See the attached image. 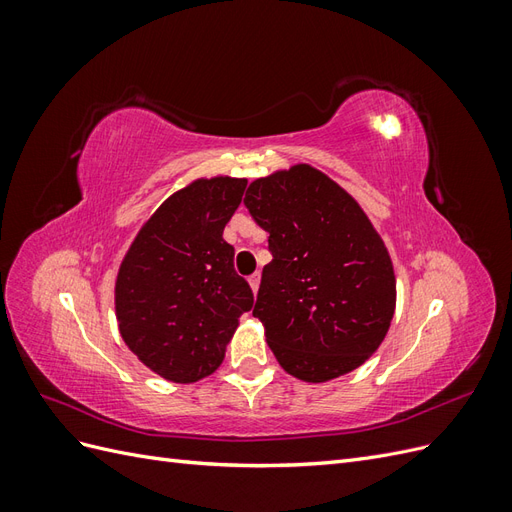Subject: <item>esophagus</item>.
Wrapping results in <instances>:
<instances>
[{"mask_svg": "<svg viewBox=\"0 0 512 512\" xmlns=\"http://www.w3.org/2000/svg\"><path fill=\"white\" fill-rule=\"evenodd\" d=\"M247 282H250V288H252V292L256 294V292H258V286H260V273H254V275L247 277Z\"/></svg>", "mask_w": 512, "mask_h": 512, "instance_id": "obj_1", "label": "esophagus"}]
</instances>
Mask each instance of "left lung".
I'll use <instances>...</instances> for the list:
<instances>
[{
    "label": "left lung",
    "mask_w": 512,
    "mask_h": 512,
    "mask_svg": "<svg viewBox=\"0 0 512 512\" xmlns=\"http://www.w3.org/2000/svg\"><path fill=\"white\" fill-rule=\"evenodd\" d=\"M245 207L269 232L254 316L290 376L327 382L378 350L395 314L393 262L359 203L309 164L250 183Z\"/></svg>",
    "instance_id": "obj_1"
}]
</instances>
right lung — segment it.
I'll return each mask as SVG.
<instances>
[{"mask_svg":"<svg viewBox=\"0 0 512 512\" xmlns=\"http://www.w3.org/2000/svg\"><path fill=\"white\" fill-rule=\"evenodd\" d=\"M247 179H196L168 196L138 230L115 282L119 333L138 361L170 382L213 374L250 312L254 294L237 275L224 226Z\"/></svg>","mask_w":512,"mask_h":512,"instance_id":"right-lung-1","label":"right lung"}]
</instances>
